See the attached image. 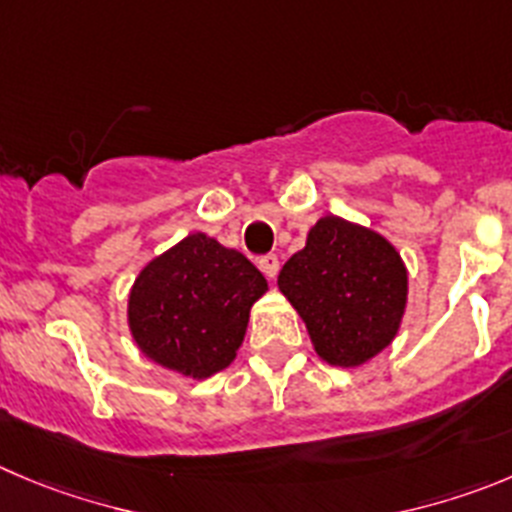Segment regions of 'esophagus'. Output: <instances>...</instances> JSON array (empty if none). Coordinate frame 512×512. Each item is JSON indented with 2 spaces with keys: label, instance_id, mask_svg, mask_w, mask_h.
<instances>
[{
  "label": "esophagus",
  "instance_id": "34e87169",
  "mask_svg": "<svg viewBox=\"0 0 512 512\" xmlns=\"http://www.w3.org/2000/svg\"><path fill=\"white\" fill-rule=\"evenodd\" d=\"M260 270L267 280H275L280 272V260L275 255H267L260 260Z\"/></svg>",
  "mask_w": 512,
  "mask_h": 512
}]
</instances>
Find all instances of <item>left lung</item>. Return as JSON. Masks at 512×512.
<instances>
[{
    "instance_id": "1",
    "label": "left lung",
    "mask_w": 512,
    "mask_h": 512,
    "mask_svg": "<svg viewBox=\"0 0 512 512\" xmlns=\"http://www.w3.org/2000/svg\"><path fill=\"white\" fill-rule=\"evenodd\" d=\"M278 288L303 318L315 353L336 369H358L399 333L409 272L384 234L326 214L283 265Z\"/></svg>"
}]
</instances>
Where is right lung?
I'll return each mask as SVG.
<instances>
[{"instance_id":"right-lung-1","label":"right lung","mask_w":512,"mask_h":512,"mask_svg":"<svg viewBox=\"0 0 512 512\" xmlns=\"http://www.w3.org/2000/svg\"><path fill=\"white\" fill-rule=\"evenodd\" d=\"M265 293L267 280L242 252L191 232L141 267L128 293V331L148 361L204 381L237 358Z\"/></svg>"}]
</instances>
